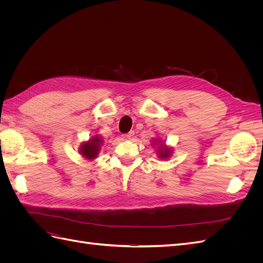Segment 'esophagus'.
Returning a JSON list of instances; mask_svg holds the SVG:
<instances>
[{"label": "esophagus", "mask_w": 263, "mask_h": 263, "mask_svg": "<svg viewBox=\"0 0 263 263\" xmlns=\"http://www.w3.org/2000/svg\"><path fill=\"white\" fill-rule=\"evenodd\" d=\"M122 137H123V139H132L134 137V132H129L128 134H124Z\"/></svg>", "instance_id": "34e87169"}]
</instances>
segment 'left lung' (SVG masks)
<instances>
[{
    "label": "left lung",
    "mask_w": 263,
    "mask_h": 263,
    "mask_svg": "<svg viewBox=\"0 0 263 263\" xmlns=\"http://www.w3.org/2000/svg\"><path fill=\"white\" fill-rule=\"evenodd\" d=\"M159 142H161V141H159ZM170 155H171V149L170 148L166 147L164 144L159 146V149H158V156H159V158L165 159V158L170 157Z\"/></svg>",
    "instance_id": "obj_1"
}]
</instances>
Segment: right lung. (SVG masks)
<instances>
[{
  "label": "right lung",
  "instance_id": "obj_1",
  "mask_svg": "<svg viewBox=\"0 0 263 263\" xmlns=\"http://www.w3.org/2000/svg\"><path fill=\"white\" fill-rule=\"evenodd\" d=\"M101 144H102V139L97 135V136H93L89 141H86L81 145L80 153L84 158L91 160V159H94L98 156Z\"/></svg>",
  "mask_w": 263,
  "mask_h": 263
}]
</instances>
